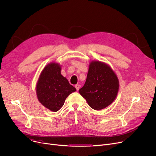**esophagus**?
Segmentation results:
<instances>
[{
    "label": "esophagus",
    "mask_w": 156,
    "mask_h": 156,
    "mask_svg": "<svg viewBox=\"0 0 156 156\" xmlns=\"http://www.w3.org/2000/svg\"><path fill=\"white\" fill-rule=\"evenodd\" d=\"M75 88H76L77 90H78L80 89V85H78V84H76V85H75Z\"/></svg>",
    "instance_id": "34e87169"
}]
</instances>
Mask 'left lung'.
Segmentation results:
<instances>
[{"label": "left lung", "mask_w": 156, "mask_h": 156, "mask_svg": "<svg viewBox=\"0 0 156 156\" xmlns=\"http://www.w3.org/2000/svg\"><path fill=\"white\" fill-rule=\"evenodd\" d=\"M119 80L110 66L99 61L89 63L87 77L79 93L94 110H101L111 105L117 97Z\"/></svg>", "instance_id": "1"}]
</instances>
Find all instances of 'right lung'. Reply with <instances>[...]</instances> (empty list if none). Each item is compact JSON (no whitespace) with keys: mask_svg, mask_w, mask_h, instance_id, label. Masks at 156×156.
I'll return each mask as SVG.
<instances>
[{"mask_svg":"<svg viewBox=\"0 0 156 156\" xmlns=\"http://www.w3.org/2000/svg\"><path fill=\"white\" fill-rule=\"evenodd\" d=\"M61 71V66L59 63L48 64L40 74L36 85L38 101L53 112L59 111L68 95L76 90Z\"/></svg>","mask_w":156,"mask_h":156,"instance_id":"1","label":"right lung"}]
</instances>
